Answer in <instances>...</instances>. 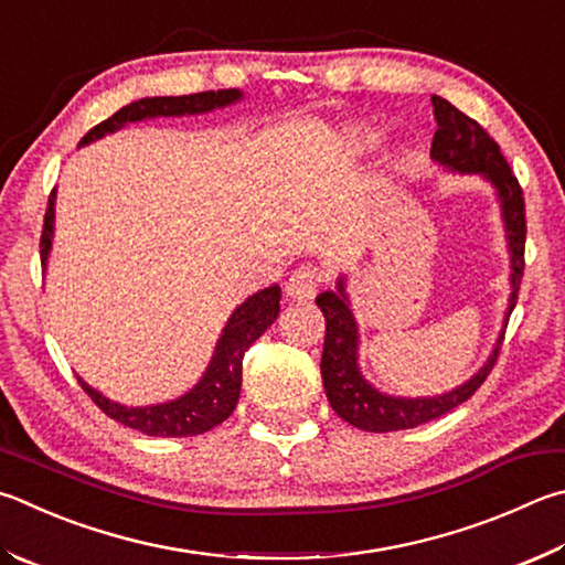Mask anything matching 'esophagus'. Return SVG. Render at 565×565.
Here are the masks:
<instances>
[{
    "label": "esophagus",
    "instance_id": "esophagus-1",
    "mask_svg": "<svg viewBox=\"0 0 565 565\" xmlns=\"http://www.w3.org/2000/svg\"><path fill=\"white\" fill-rule=\"evenodd\" d=\"M321 279H323V276H321V271L316 269V266H309V264L299 266V269L291 274L289 284H286V296H289V299H296V301H309L316 296Z\"/></svg>",
    "mask_w": 565,
    "mask_h": 565
}]
</instances>
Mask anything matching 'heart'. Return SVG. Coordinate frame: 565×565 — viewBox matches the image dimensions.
<instances>
[{
	"label": "heart",
	"mask_w": 565,
	"mask_h": 565,
	"mask_svg": "<svg viewBox=\"0 0 565 565\" xmlns=\"http://www.w3.org/2000/svg\"><path fill=\"white\" fill-rule=\"evenodd\" d=\"M343 138H345V146L353 152H371L375 148H381L383 130L371 126V122H353V126L345 128Z\"/></svg>",
	"instance_id": "heart-1"
}]
</instances>
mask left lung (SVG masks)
I'll use <instances>...</instances> for the list:
<instances>
[{
    "instance_id": "1",
    "label": "left lung",
    "mask_w": 565,
    "mask_h": 565,
    "mask_svg": "<svg viewBox=\"0 0 565 565\" xmlns=\"http://www.w3.org/2000/svg\"><path fill=\"white\" fill-rule=\"evenodd\" d=\"M437 130L429 148L439 168L447 172H459V175H479L489 182L497 192L501 222L507 232V249L511 264V294L504 313V323L509 313L516 306V294L521 276H524V244H526V217H524V194H521L519 180L511 172L509 162L501 156V150L489 132L479 126L477 120L465 116L449 100L433 96ZM318 309L326 318V341L321 355V375L326 397L338 417H343L348 425L365 433H395V429H409L429 419L443 417L449 409L465 403L475 390L484 383L491 365L499 355L501 338H497L494 351L489 353L487 363L461 385L447 390L443 395H425V397H403L387 395L377 390L358 365V345H361V333H358V321L348 296V276L341 274L335 281L333 291H326L316 299Z\"/></svg>"
}]
</instances>
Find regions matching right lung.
Here are the masks:
<instances>
[{
	"label": "right lung",
	"instance_id": "right-lung-1",
	"mask_svg": "<svg viewBox=\"0 0 565 565\" xmlns=\"http://www.w3.org/2000/svg\"><path fill=\"white\" fill-rule=\"evenodd\" d=\"M244 94L239 88L227 90H207V94H190V96H156V98H140L132 104L122 106L118 113L104 122H98L94 130H88L81 138V146L100 140L110 136L128 122H140L150 118H180V116H200V113H210L214 108H227L242 100ZM54 220H56V190L49 198V210L44 217V232H41V266L46 269L51 244H54ZM279 301L281 289L279 286H269L252 294L247 301H242L237 309L224 323L222 333L214 345V353L210 358V365L204 367L198 385H192L188 393H182L175 399L158 405H122L116 399L98 393L90 387L84 377H78L81 387L86 390L88 397L104 409V413L116 419V423L126 425L130 429H138L142 435L150 437H192L202 435L207 429L224 423L237 407L239 390H242V358L244 351L259 338L266 328H269L276 316H279Z\"/></svg>",
	"mask_w": 565,
	"mask_h": 565
}]
</instances>
